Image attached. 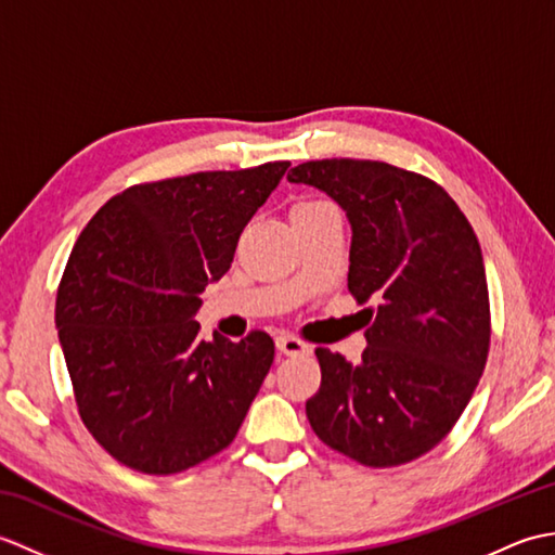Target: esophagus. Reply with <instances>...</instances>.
I'll list each match as a JSON object with an SVG mask.
<instances>
[{"label": "esophagus", "instance_id": "obj_1", "mask_svg": "<svg viewBox=\"0 0 555 555\" xmlns=\"http://www.w3.org/2000/svg\"><path fill=\"white\" fill-rule=\"evenodd\" d=\"M276 348L279 352H284V356H310L312 348L300 340L298 336H291V334H281L276 336Z\"/></svg>", "mask_w": 555, "mask_h": 555}]
</instances>
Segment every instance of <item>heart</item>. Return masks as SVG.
I'll list each match as a JSON object with an SVG mask.
<instances>
[{"mask_svg": "<svg viewBox=\"0 0 555 555\" xmlns=\"http://www.w3.org/2000/svg\"><path fill=\"white\" fill-rule=\"evenodd\" d=\"M326 209H334V207L324 203V199L305 197V199H300V203L293 205L291 217H314V215H320V211H326Z\"/></svg>", "mask_w": 555, "mask_h": 555, "instance_id": "b5f03b06", "label": "heart"}]
</instances>
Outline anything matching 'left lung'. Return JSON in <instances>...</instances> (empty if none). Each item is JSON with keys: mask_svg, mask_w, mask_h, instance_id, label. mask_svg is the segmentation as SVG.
<instances>
[{"mask_svg": "<svg viewBox=\"0 0 555 555\" xmlns=\"http://www.w3.org/2000/svg\"><path fill=\"white\" fill-rule=\"evenodd\" d=\"M288 181L346 211L348 291L379 302L360 364L314 350L322 386L305 403L310 427L362 465L410 463L453 429L485 372L491 326L477 235L441 185L386 162H305Z\"/></svg>", "mask_w": 555, "mask_h": 555, "instance_id": "obj_1", "label": "left lung"}]
</instances>
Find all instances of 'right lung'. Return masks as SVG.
I'll return each mask as SVG.
<instances>
[{"label":"right lung","instance_id":"1","mask_svg":"<svg viewBox=\"0 0 555 555\" xmlns=\"http://www.w3.org/2000/svg\"><path fill=\"white\" fill-rule=\"evenodd\" d=\"M288 167L133 185L78 235L56 293L59 344L82 422L126 467L183 473L238 434L274 340H203L195 314Z\"/></svg>","mask_w":555,"mask_h":555}]
</instances>
